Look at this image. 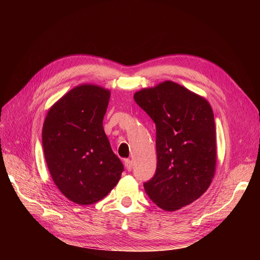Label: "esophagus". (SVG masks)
<instances>
[{"label": "esophagus", "mask_w": 260, "mask_h": 260, "mask_svg": "<svg viewBox=\"0 0 260 260\" xmlns=\"http://www.w3.org/2000/svg\"><path fill=\"white\" fill-rule=\"evenodd\" d=\"M124 167L128 171L132 169V161L130 159H124Z\"/></svg>", "instance_id": "1"}]
</instances>
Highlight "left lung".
I'll return each mask as SVG.
<instances>
[{
  "mask_svg": "<svg viewBox=\"0 0 260 260\" xmlns=\"http://www.w3.org/2000/svg\"><path fill=\"white\" fill-rule=\"evenodd\" d=\"M137 104L156 124L157 167L144 183L157 206L174 211L207 191L216 171L214 113L208 101L166 80L135 93Z\"/></svg>",
  "mask_w": 260,
  "mask_h": 260,
  "instance_id": "8db88e82",
  "label": "left lung"
}]
</instances>
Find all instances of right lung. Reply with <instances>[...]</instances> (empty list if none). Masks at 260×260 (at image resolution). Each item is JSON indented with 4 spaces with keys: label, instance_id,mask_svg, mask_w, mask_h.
<instances>
[{
    "label": "right lung",
    "instance_id": "1",
    "mask_svg": "<svg viewBox=\"0 0 260 260\" xmlns=\"http://www.w3.org/2000/svg\"><path fill=\"white\" fill-rule=\"evenodd\" d=\"M109 98L111 91L100 85H77L51 106L43 123L50 175L61 194L78 205L104 199L123 171L103 128Z\"/></svg>",
    "mask_w": 260,
    "mask_h": 260
}]
</instances>
